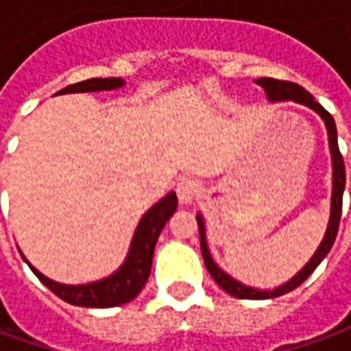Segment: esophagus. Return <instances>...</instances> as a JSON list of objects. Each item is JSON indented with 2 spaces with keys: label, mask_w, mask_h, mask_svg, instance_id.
<instances>
[{
  "label": "esophagus",
  "mask_w": 351,
  "mask_h": 351,
  "mask_svg": "<svg viewBox=\"0 0 351 351\" xmlns=\"http://www.w3.org/2000/svg\"><path fill=\"white\" fill-rule=\"evenodd\" d=\"M197 193L199 182L195 178H191V176L182 178L180 182L176 184V195H178L180 203H184V205H191L195 201V197H197Z\"/></svg>",
  "instance_id": "esophagus-1"
}]
</instances>
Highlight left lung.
<instances>
[{"instance_id":"1","label":"left lung","mask_w":351,"mask_h":351,"mask_svg":"<svg viewBox=\"0 0 351 351\" xmlns=\"http://www.w3.org/2000/svg\"><path fill=\"white\" fill-rule=\"evenodd\" d=\"M256 84H259V86L263 88L265 93H267V99L271 101V103L293 101V103H299V105H304V107L312 108V110L324 120L325 130H327V138H329V152H331L332 163L331 214H329V221H327V229H325L324 239H322V243H319V246L316 248V252L312 254V258L306 261V265H304L295 276H291V278L287 280L286 284H280V286L274 287V289H258V287L246 286L243 282L235 280L231 274H228V272L223 271L220 265L214 261L213 254L208 250V243H206L205 218L201 216V213H197V226L199 237H201V254H203V259H205L206 269L210 272V276L214 278V282H216L223 291H228L229 295L239 297V299H274V297L289 293L291 289H295L297 286H301L302 282L308 278L310 274L314 272V269L324 261L325 256L331 250L332 243H335V239H337V233H339L340 214H342V193H344V186H346V171H344V161H342V156H340L339 138H337V125H335L332 116L329 114L319 103H316V99H314L304 88H301L299 84H293V82H284V80L276 79H258L256 80Z\"/></svg>"}]
</instances>
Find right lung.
Segmentation results:
<instances>
[{
  "instance_id": "right-lung-1",
  "label": "right lung",
  "mask_w": 351,
  "mask_h": 351,
  "mask_svg": "<svg viewBox=\"0 0 351 351\" xmlns=\"http://www.w3.org/2000/svg\"><path fill=\"white\" fill-rule=\"evenodd\" d=\"M123 84H125L123 79H90L64 88L58 93L110 92V90L122 88ZM176 206H178V199H176L175 191H169L165 197H161L158 203H154L143 214V218L138 220L123 263L112 274L95 280V282L62 284L56 280H50L41 271H37L22 252L20 254H22L24 261L29 265V269L34 271L35 276L41 280L52 293H56L65 302L75 304V306H88V308L120 306V304L133 301L141 293V289L145 287L146 280L150 276V269H152L154 248L158 243V237H160L161 229L165 228L169 218L175 214Z\"/></svg>"
}]
</instances>
